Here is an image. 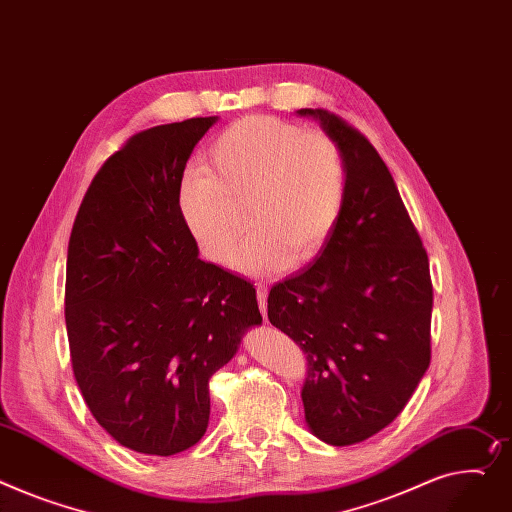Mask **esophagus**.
<instances>
[{
	"instance_id": "esophagus-1",
	"label": "esophagus",
	"mask_w": 512,
	"mask_h": 512,
	"mask_svg": "<svg viewBox=\"0 0 512 512\" xmlns=\"http://www.w3.org/2000/svg\"><path fill=\"white\" fill-rule=\"evenodd\" d=\"M257 300H259V311L263 317H267V286L259 284L257 286Z\"/></svg>"
}]
</instances>
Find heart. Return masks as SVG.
I'll return each instance as SVG.
<instances>
[{
  "label": "heart",
  "instance_id": "obj_1",
  "mask_svg": "<svg viewBox=\"0 0 512 512\" xmlns=\"http://www.w3.org/2000/svg\"><path fill=\"white\" fill-rule=\"evenodd\" d=\"M346 189V158L329 133L249 115L216 135L208 166L185 168L179 206L214 263L232 259L249 224L253 234L236 263L249 274H271L323 249L344 212Z\"/></svg>",
  "mask_w": 512,
  "mask_h": 512
}]
</instances>
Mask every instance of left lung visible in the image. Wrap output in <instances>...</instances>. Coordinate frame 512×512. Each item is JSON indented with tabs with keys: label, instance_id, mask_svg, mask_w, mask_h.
Returning a JSON list of instances; mask_svg holds the SVG:
<instances>
[{
	"label": "left lung",
	"instance_id": "obj_1",
	"mask_svg": "<svg viewBox=\"0 0 512 512\" xmlns=\"http://www.w3.org/2000/svg\"><path fill=\"white\" fill-rule=\"evenodd\" d=\"M298 113L317 117L342 148L346 203L313 265L271 286L267 319L306 354V424L348 447L401 414L430 364V265L366 135L327 109Z\"/></svg>",
	"mask_w": 512,
	"mask_h": 512
}]
</instances>
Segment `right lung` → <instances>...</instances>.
I'll return each instance as SVG.
<instances>
[{"label": "right lung", "mask_w": 512, "mask_h": 512, "mask_svg": "<svg viewBox=\"0 0 512 512\" xmlns=\"http://www.w3.org/2000/svg\"><path fill=\"white\" fill-rule=\"evenodd\" d=\"M216 117L131 135L92 179L65 269V327L90 414L119 445L168 457L210 420V379L261 323L255 288L197 257L185 164Z\"/></svg>", "instance_id": "add662e5"}]
</instances>
